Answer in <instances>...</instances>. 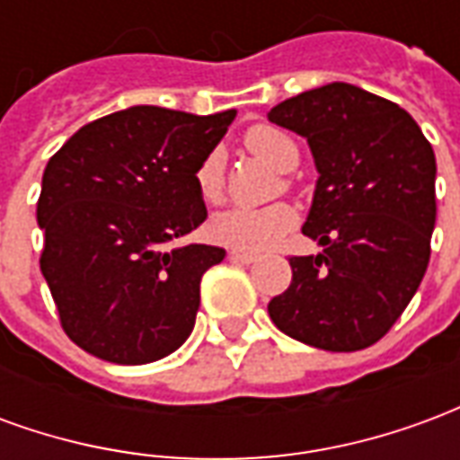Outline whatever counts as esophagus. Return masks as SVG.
Masks as SVG:
<instances>
[{"instance_id":"1","label":"esophagus","mask_w":460,"mask_h":460,"mask_svg":"<svg viewBox=\"0 0 460 460\" xmlns=\"http://www.w3.org/2000/svg\"><path fill=\"white\" fill-rule=\"evenodd\" d=\"M229 256L234 261H241V263H256V261H259L256 253H251V251H241V249H231Z\"/></svg>"}]
</instances>
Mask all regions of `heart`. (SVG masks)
<instances>
[{
  "label": "heart",
  "mask_w": 460,
  "mask_h": 460,
  "mask_svg": "<svg viewBox=\"0 0 460 460\" xmlns=\"http://www.w3.org/2000/svg\"><path fill=\"white\" fill-rule=\"evenodd\" d=\"M246 147L273 170L290 172L298 164V145L273 125H256L246 132ZM197 190L204 201H219L221 162L217 152L204 157L194 174ZM296 224V214L286 204H273L266 209H226L214 214L209 221L211 239L224 246L241 251H261L288 234Z\"/></svg>",
  "instance_id": "b5f03b06"
}]
</instances>
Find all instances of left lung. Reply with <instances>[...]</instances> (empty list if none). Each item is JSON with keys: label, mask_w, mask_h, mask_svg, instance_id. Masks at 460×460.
I'll list each match as a JSON object with an SVG mask.
<instances>
[{"label": "left lung", "mask_w": 460, "mask_h": 460, "mask_svg": "<svg viewBox=\"0 0 460 460\" xmlns=\"http://www.w3.org/2000/svg\"><path fill=\"white\" fill-rule=\"evenodd\" d=\"M308 140L318 181L293 256V280L269 303L280 332L330 352L385 338L424 279L436 224V157L404 108L352 84H328L270 108Z\"/></svg>", "instance_id": "left-lung-1"}]
</instances>
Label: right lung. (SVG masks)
Segmentation results:
<instances>
[{
    "mask_svg": "<svg viewBox=\"0 0 460 460\" xmlns=\"http://www.w3.org/2000/svg\"><path fill=\"white\" fill-rule=\"evenodd\" d=\"M234 118L132 105L84 125L49 160L41 273L81 349L147 365L191 335L201 276L226 251L170 243L207 219L194 174Z\"/></svg>",
    "mask_w": 460,
    "mask_h": 460,
    "instance_id": "obj_1",
    "label": "right lung"
}]
</instances>
